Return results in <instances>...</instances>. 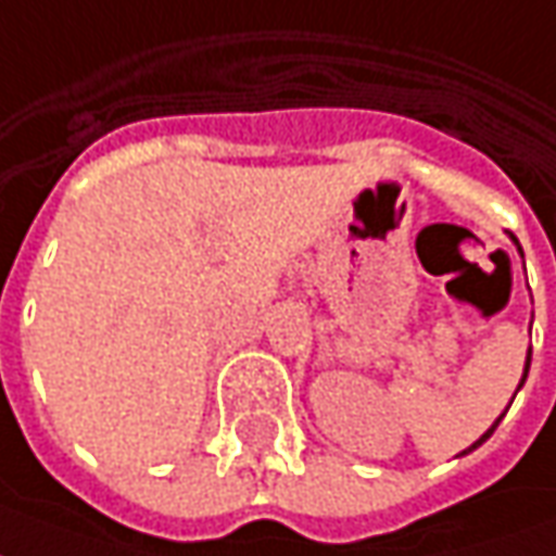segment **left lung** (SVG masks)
<instances>
[{
    "label": "left lung",
    "instance_id": "obj_1",
    "mask_svg": "<svg viewBox=\"0 0 556 556\" xmlns=\"http://www.w3.org/2000/svg\"><path fill=\"white\" fill-rule=\"evenodd\" d=\"M530 355H533V352H530ZM530 355H527V367H523V379H527V370H530ZM523 379H521V386H523ZM521 386H518V388H521ZM500 418H503V415H500ZM500 418H496V425H500ZM496 425L491 427V430H488V433H484V437H481V440L476 442V445H469V452H472V448H479L481 442H484V440H488V437H491V433H494ZM464 454H467V452H464Z\"/></svg>",
    "mask_w": 556,
    "mask_h": 556
}]
</instances>
